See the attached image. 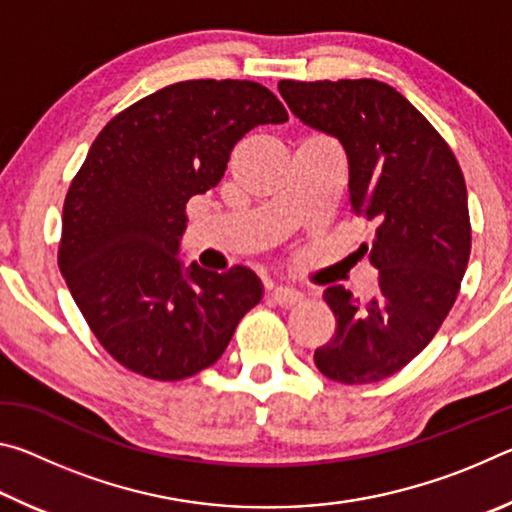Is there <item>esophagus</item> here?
I'll return each instance as SVG.
<instances>
[{
	"instance_id": "34e87169",
	"label": "esophagus",
	"mask_w": 512,
	"mask_h": 512,
	"mask_svg": "<svg viewBox=\"0 0 512 512\" xmlns=\"http://www.w3.org/2000/svg\"><path fill=\"white\" fill-rule=\"evenodd\" d=\"M271 298L277 302V305L291 307L302 300V291L293 289V287H284V284H277V287L271 289Z\"/></svg>"
}]
</instances>
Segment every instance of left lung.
I'll return each instance as SVG.
<instances>
[{"label":"left lung","mask_w":512,"mask_h":512,"mask_svg":"<svg viewBox=\"0 0 512 512\" xmlns=\"http://www.w3.org/2000/svg\"><path fill=\"white\" fill-rule=\"evenodd\" d=\"M302 124L341 142L352 210L375 225L370 264L379 293L366 305L336 284L325 302L336 332L314 352L325 377L370 384L427 348L461 289L472 230L452 149L391 85L375 79L280 81Z\"/></svg>","instance_id":"1"}]
</instances>
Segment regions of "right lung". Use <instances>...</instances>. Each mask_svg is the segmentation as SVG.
Here are the masks:
<instances>
[{
  "instance_id": "right-lung-1",
  "label": "right lung",
  "mask_w": 512,
  "mask_h": 512,
  "mask_svg": "<svg viewBox=\"0 0 512 512\" xmlns=\"http://www.w3.org/2000/svg\"><path fill=\"white\" fill-rule=\"evenodd\" d=\"M287 110L253 81H183L119 112L97 135L63 207L58 266L112 359L178 381L210 368L264 296L246 266L180 259L185 207L221 183L230 151Z\"/></svg>"
}]
</instances>
